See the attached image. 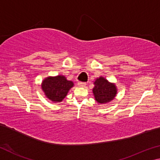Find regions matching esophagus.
I'll list each match as a JSON object with an SVG mask.
<instances>
[{"label":"esophagus","instance_id":"1","mask_svg":"<svg viewBox=\"0 0 160 160\" xmlns=\"http://www.w3.org/2000/svg\"><path fill=\"white\" fill-rule=\"evenodd\" d=\"M78 85H79V87H81V88H85V87L86 86V83L85 82H78Z\"/></svg>","mask_w":160,"mask_h":160}]
</instances>
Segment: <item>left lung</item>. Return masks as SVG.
<instances>
[{"label":"left lung","mask_w":160,"mask_h":160,"mask_svg":"<svg viewBox=\"0 0 160 160\" xmlns=\"http://www.w3.org/2000/svg\"><path fill=\"white\" fill-rule=\"evenodd\" d=\"M93 94L96 101L99 104H105L113 99L116 94V88L103 77L97 78L94 82Z\"/></svg>","instance_id":"1"}]
</instances>
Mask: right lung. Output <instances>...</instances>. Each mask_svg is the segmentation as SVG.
<instances>
[{"label":"right lung","mask_w":160,"mask_h":160,"mask_svg":"<svg viewBox=\"0 0 160 160\" xmlns=\"http://www.w3.org/2000/svg\"><path fill=\"white\" fill-rule=\"evenodd\" d=\"M73 82L67 80L64 76L48 77L42 82V88L48 99L53 102H60L63 100L72 87Z\"/></svg>","instance_id":"1"}]
</instances>
